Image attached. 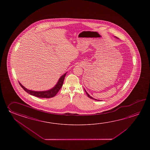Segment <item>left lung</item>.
<instances>
[{
	"instance_id": "1",
	"label": "left lung",
	"mask_w": 150,
	"mask_h": 150,
	"mask_svg": "<svg viewBox=\"0 0 150 150\" xmlns=\"http://www.w3.org/2000/svg\"><path fill=\"white\" fill-rule=\"evenodd\" d=\"M115 38H116V36H115ZM84 90H85V92L86 93V94H87V96H88V98H91V99H93V100H97V101H99V100H97V99H94V98H93V97H92L91 96H89V94H88V93L86 92V90H85V88H84Z\"/></svg>"
}]
</instances>
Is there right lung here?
<instances>
[{"label":"right lung","instance_id":"obj_1","mask_svg":"<svg viewBox=\"0 0 150 150\" xmlns=\"http://www.w3.org/2000/svg\"><path fill=\"white\" fill-rule=\"evenodd\" d=\"M67 74V72L63 74L59 78L57 83L53 88L47 90V91H34L29 90V89L26 88L20 83H19L20 85L22 87V88L26 92L28 93V94L32 95V96H35L38 97V98H52L56 96L57 94V93L58 92V91H59V89H61V87L63 86L64 78H65Z\"/></svg>","mask_w":150,"mask_h":150}]
</instances>
